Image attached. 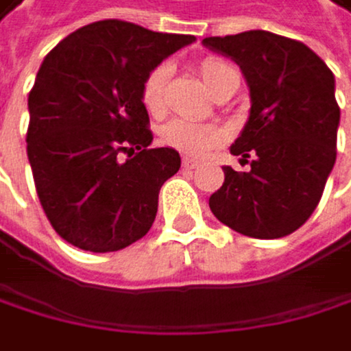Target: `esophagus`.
Listing matches in <instances>:
<instances>
[{"mask_svg":"<svg viewBox=\"0 0 351 351\" xmlns=\"http://www.w3.org/2000/svg\"><path fill=\"white\" fill-rule=\"evenodd\" d=\"M183 166L185 168H195V166H199V160L193 158V156H183Z\"/></svg>","mask_w":351,"mask_h":351,"instance_id":"obj_1","label":"esophagus"}]
</instances>
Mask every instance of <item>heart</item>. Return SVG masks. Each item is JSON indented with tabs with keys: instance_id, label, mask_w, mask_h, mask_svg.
Listing matches in <instances>:
<instances>
[{
	"instance_id": "1",
	"label": "heart",
	"mask_w": 351,
	"mask_h": 351,
	"mask_svg": "<svg viewBox=\"0 0 351 351\" xmlns=\"http://www.w3.org/2000/svg\"><path fill=\"white\" fill-rule=\"evenodd\" d=\"M233 68L229 64H224L222 60L216 58H206L199 62L197 72L204 81V85L214 93L216 87L220 85V81L224 79V74L231 72ZM168 79H170V66L168 64H160L156 66L141 85V101L143 108L152 114V116H162L166 112L168 99H166V89H168ZM160 139L185 156H195L202 158L206 154H210L212 149L220 147L227 139V131H224L220 124L216 122H191V120H170L168 124H164L160 131Z\"/></svg>"
}]
</instances>
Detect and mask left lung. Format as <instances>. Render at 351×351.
<instances>
[{
    "label": "left lung",
    "mask_w": 351,
    "mask_h": 351,
    "mask_svg": "<svg viewBox=\"0 0 351 351\" xmlns=\"http://www.w3.org/2000/svg\"><path fill=\"white\" fill-rule=\"evenodd\" d=\"M204 45L239 64L252 97L250 118L231 145L250 170L224 166L210 210L247 237L291 235L316 210L337 158L333 72L302 41L268 31L206 37Z\"/></svg>",
    "instance_id": "1"
}]
</instances>
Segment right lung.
<instances>
[{
	"mask_svg": "<svg viewBox=\"0 0 351 351\" xmlns=\"http://www.w3.org/2000/svg\"><path fill=\"white\" fill-rule=\"evenodd\" d=\"M193 35L99 20L62 39L29 93L27 154L56 233L85 252H118L154 224L160 187L181 156L149 147L147 74Z\"/></svg>",
	"mask_w": 351,
	"mask_h": 351,
	"instance_id": "right-lung-1",
	"label": "right lung"
}]
</instances>
